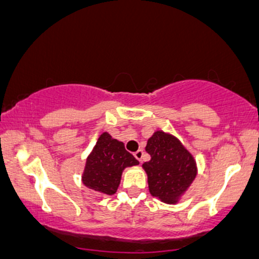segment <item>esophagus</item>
<instances>
[{"label": "esophagus", "mask_w": 259, "mask_h": 259, "mask_svg": "<svg viewBox=\"0 0 259 259\" xmlns=\"http://www.w3.org/2000/svg\"><path fill=\"white\" fill-rule=\"evenodd\" d=\"M134 156H135V158L139 160V162H141L142 160V157H144V151L142 150H138L136 152H134Z\"/></svg>", "instance_id": "34e87169"}]
</instances>
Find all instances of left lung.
<instances>
[{
    "label": "left lung",
    "instance_id": "8db88e82",
    "mask_svg": "<svg viewBox=\"0 0 259 259\" xmlns=\"http://www.w3.org/2000/svg\"><path fill=\"white\" fill-rule=\"evenodd\" d=\"M151 159L142 164L151 195L165 203H175L197 174L194 157L174 136L156 132L148 139Z\"/></svg>",
    "mask_w": 259,
    "mask_h": 259
}]
</instances>
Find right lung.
Segmentation results:
<instances>
[{
	"mask_svg": "<svg viewBox=\"0 0 259 259\" xmlns=\"http://www.w3.org/2000/svg\"><path fill=\"white\" fill-rule=\"evenodd\" d=\"M139 164V160L127 152L123 142L103 133L86 160L82 183L101 194L113 195L120 184L124 168Z\"/></svg>",
	"mask_w": 259,
	"mask_h": 259,
	"instance_id": "right-lung-1",
	"label": "right lung"
}]
</instances>
